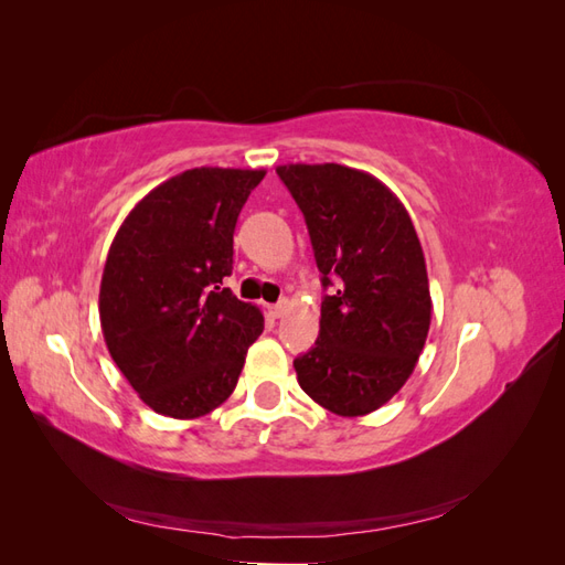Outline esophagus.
I'll use <instances>...</instances> for the list:
<instances>
[{
	"instance_id": "1",
	"label": "esophagus",
	"mask_w": 565,
	"mask_h": 565,
	"mask_svg": "<svg viewBox=\"0 0 565 565\" xmlns=\"http://www.w3.org/2000/svg\"><path fill=\"white\" fill-rule=\"evenodd\" d=\"M268 311H270V316H273V318H282V316L289 311V301H287V299H280L278 303L268 306Z\"/></svg>"
}]
</instances>
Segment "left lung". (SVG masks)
Returning <instances> with one entry per match:
<instances>
[{"instance_id": "1", "label": "left lung", "mask_w": 565, "mask_h": 565, "mask_svg": "<svg viewBox=\"0 0 565 565\" xmlns=\"http://www.w3.org/2000/svg\"><path fill=\"white\" fill-rule=\"evenodd\" d=\"M309 226L322 287L316 347L295 361L299 386L339 417L380 409L413 374L431 324L426 262L403 202L344 164H280Z\"/></svg>"}]
</instances>
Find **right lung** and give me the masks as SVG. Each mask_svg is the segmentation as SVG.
Returning <instances> with one entry per match:
<instances>
[{"label": "right lung", "mask_w": 565, "mask_h": 565, "mask_svg": "<svg viewBox=\"0 0 565 565\" xmlns=\"http://www.w3.org/2000/svg\"><path fill=\"white\" fill-rule=\"evenodd\" d=\"M264 169L195 167L136 202L108 249L98 316L115 365L158 415L198 419L241 377L264 316L237 299L233 231Z\"/></svg>", "instance_id": "add662e5"}]
</instances>
